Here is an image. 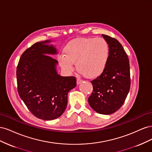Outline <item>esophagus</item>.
<instances>
[{
  "label": "esophagus",
  "mask_w": 152,
  "mask_h": 152,
  "mask_svg": "<svg viewBox=\"0 0 152 152\" xmlns=\"http://www.w3.org/2000/svg\"><path fill=\"white\" fill-rule=\"evenodd\" d=\"M82 82V80L80 79L79 77H78L77 79V84H80Z\"/></svg>",
  "instance_id": "esophagus-1"
}]
</instances>
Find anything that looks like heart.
Instances as JSON below:
<instances>
[{
    "instance_id": "b5f03b06",
    "label": "heart",
    "mask_w": 152,
    "mask_h": 152,
    "mask_svg": "<svg viewBox=\"0 0 152 152\" xmlns=\"http://www.w3.org/2000/svg\"><path fill=\"white\" fill-rule=\"evenodd\" d=\"M58 56L60 66L68 72L73 70V63L80 73L88 78L100 75L107 66L110 48L102 38H80L72 40Z\"/></svg>"
}]
</instances>
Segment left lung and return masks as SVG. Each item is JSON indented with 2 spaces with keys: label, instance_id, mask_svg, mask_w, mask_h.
Segmentation results:
<instances>
[{
  "label": "left lung",
  "instance_id": "8db88e82",
  "mask_svg": "<svg viewBox=\"0 0 152 152\" xmlns=\"http://www.w3.org/2000/svg\"><path fill=\"white\" fill-rule=\"evenodd\" d=\"M102 36L109 45V58L103 72L91 81L93 91L88 102L97 113L110 115L117 111L125 102L131 86L130 67L121 44L111 37Z\"/></svg>",
  "mask_w": 152,
  "mask_h": 152
}]
</instances>
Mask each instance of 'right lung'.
I'll use <instances>...</instances> for the list:
<instances>
[{
  "label": "right lung",
  "instance_id": "add662e5",
  "mask_svg": "<svg viewBox=\"0 0 152 152\" xmlns=\"http://www.w3.org/2000/svg\"><path fill=\"white\" fill-rule=\"evenodd\" d=\"M50 40L32 45L22 54L18 64V92L34 116L54 120L65 112L68 93L76 86L75 77L58 74V61L48 55L57 54Z\"/></svg>",
  "mask_w": 152,
  "mask_h": 152
}]
</instances>
